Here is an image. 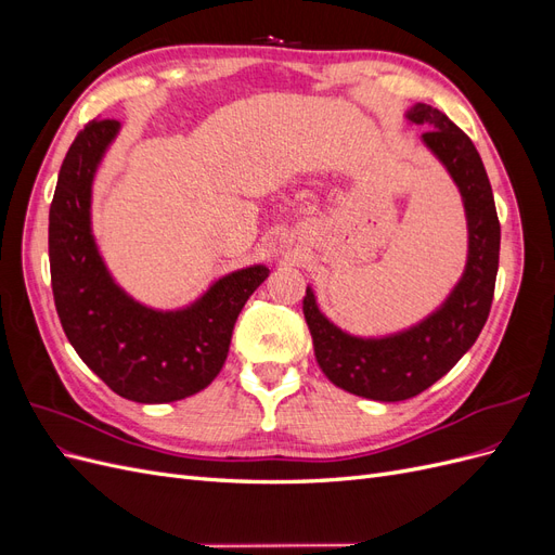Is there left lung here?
Wrapping results in <instances>:
<instances>
[{"mask_svg": "<svg viewBox=\"0 0 555 555\" xmlns=\"http://www.w3.org/2000/svg\"><path fill=\"white\" fill-rule=\"evenodd\" d=\"M405 117L414 125H428L422 141L442 162L463 196L467 220L463 278L424 322L384 338L349 335L317 308L310 287L304 298L314 357L324 375L349 393L382 402L408 400L426 391L475 345L491 312L500 259L493 190L475 143L442 111L428 104L412 106Z\"/></svg>", "mask_w": 555, "mask_h": 555, "instance_id": "left-lung-1", "label": "left lung"}]
</instances>
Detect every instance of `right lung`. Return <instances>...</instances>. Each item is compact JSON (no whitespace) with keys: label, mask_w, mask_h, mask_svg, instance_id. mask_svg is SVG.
<instances>
[{"label":"right lung","mask_w":555,"mask_h":555,"mask_svg":"<svg viewBox=\"0 0 555 555\" xmlns=\"http://www.w3.org/2000/svg\"><path fill=\"white\" fill-rule=\"evenodd\" d=\"M117 131V120L88 122L62 162L48 215L50 282L66 338L96 377L133 402H173L220 375L233 324L271 271L241 268L192 306L166 312L117 287L90 222L94 173Z\"/></svg>","instance_id":"right-lung-1"}]
</instances>
